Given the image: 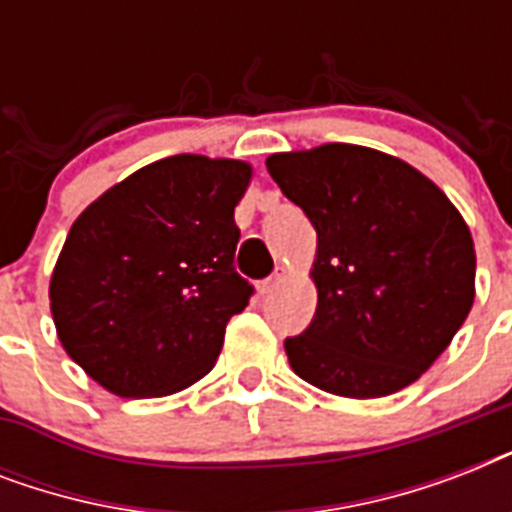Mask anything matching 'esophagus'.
Segmentation results:
<instances>
[{"mask_svg":"<svg viewBox=\"0 0 512 512\" xmlns=\"http://www.w3.org/2000/svg\"><path fill=\"white\" fill-rule=\"evenodd\" d=\"M284 276H287V271H284V268H276V271H273V276H268V279H263V281H257V292H260V295H271L273 289L279 287L281 281H284Z\"/></svg>","mask_w":512,"mask_h":512,"instance_id":"obj_1","label":"esophagus"}]
</instances>
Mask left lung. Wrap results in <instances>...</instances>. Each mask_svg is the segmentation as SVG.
Instances as JSON below:
<instances>
[{
  "label": "left lung",
  "instance_id": "8db88e82",
  "mask_svg": "<svg viewBox=\"0 0 512 512\" xmlns=\"http://www.w3.org/2000/svg\"><path fill=\"white\" fill-rule=\"evenodd\" d=\"M316 228L319 305L287 337L305 382L348 398L412 385L476 297V249L446 193L396 156L329 143L265 162Z\"/></svg>",
  "mask_w": 512,
  "mask_h": 512
}]
</instances>
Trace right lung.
<instances>
[{
	"mask_svg": "<svg viewBox=\"0 0 512 512\" xmlns=\"http://www.w3.org/2000/svg\"><path fill=\"white\" fill-rule=\"evenodd\" d=\"M252 167L180 154L92 201L50 281L63 348L116 396L188 388L215 366L225 324L255 287L233 265V209Z\"/></svg>",
	"mask_w": 512,
	"mask_h": 512,
	"instance_id": "1",
	"label": "right lung"
}]
</instances>
